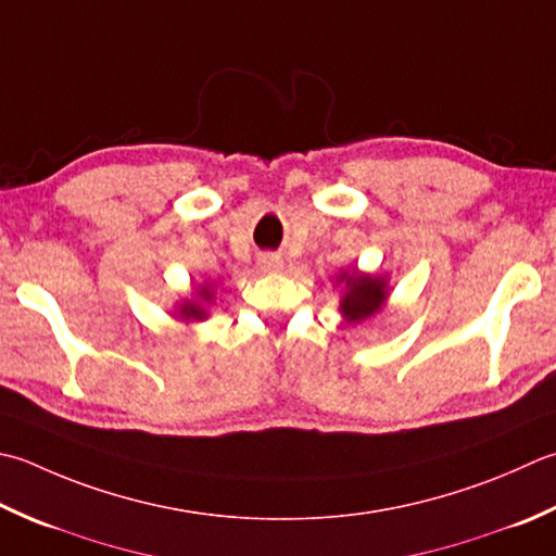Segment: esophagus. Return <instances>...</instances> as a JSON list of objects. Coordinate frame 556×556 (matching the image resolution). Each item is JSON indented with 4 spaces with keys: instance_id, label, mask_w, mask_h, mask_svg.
Here are the masks:
<instances>
[{
    "instance_id": "obj_1",
    "label": "esophagus",
    "mask_w": 556,
    "mask_h": 556,
    "mask_svg": "<svg viewBox=\"0 0 556 556\" xmlns=\"http://www.w3.org/2000/svg\"><path fill=\"white\" fill-rule=\"evenodd\" d=\"M260 265H263L265 271H277L281 269V260L277 255H263L260 257Z\"/></svg>"
}]
</instances>
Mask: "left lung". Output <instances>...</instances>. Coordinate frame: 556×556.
Instances as JSON below:
<instances>
[{
  "mask_svg": "<svg viewBox=\"0 0 556 556\" xmlns=\"http://www.w3.org/2000/svg\"><path fill=\"white\" fill-rule=\"evenodd\" d=\"M337 281H344L340 311L344 315V320L350 325L374 318V315L380 313V308L386 306V299H388V279L386 277L364 275V271L354 269L352 275L350 271H342Z\"/></svg>",
  "mask_w": 556,
  "mask_h": 556,
  "instance_id": "left-lung-1",
  "label": "left lung"
}]
</instances>
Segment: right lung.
Segmentation results:
<instances>
[{"label":"right lung","mask_w":556,"mask_h":556,"mask_svg":"<svg viewBox=\"0 0 556 556\" xmlns=\"http://www.w3.org/2000/svg\"><path fill=\"white\" fill-rule=\"evenodd\" d=\"M214 296H212V289L210 285L200 287L198 291V299L194 301H182L180 308H178V318L190 323V320H204L206 318V311H204V303H210Z\"/></svg>","instance_id":"1"}]
</instances>
